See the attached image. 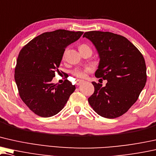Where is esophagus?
Listing matches in <instances>:
<instances>
[{"label":"esophagus","mask_w":156,"mask_h":156,"mask_svg":"<svg viewBox=\"0 0 156 156\" xmlns=\"http://www.w3.org/2000/svg\"><path fill=\"white\" fill-rule=\"evenodd\" d=\"M83 82H84V81L82 80H76V84L79 86V85L82 84V83H83Z\"/></svg>","instance_id":"obj_1"}]
</instances>
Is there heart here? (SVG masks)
<instances>
[{
    "instance_id": "1",
    "label": "heart",
    "mask_w": 156,
    "mask_h": 156,
    "mask_svg": "<svg viewBox=\"0 0 156 156\" xmlns=\"http://www.w3.org/2000/svg\"><path fill=\"white\" fill-rule=\"evenodd\" d=\"M89 48V46H87V45H85V44H83V45H82V46H80V48ZM89 71V69H88V68H87V69H76L73 71V74L74 75L77 76V77L83 78L87 76V74Z\"/></svg>"
}]
</instances>
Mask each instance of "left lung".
<instances>
[{
    "label": "left lung",
    "instance_id": "8db88e82",
    "mask_svg": "<svg viewBox=\"0 0 156 156\" xmlns=\"http://www.w3.org/2000/svg\"><path fill=\"white\" fill-rule=\"evenodd\" d=\"M83 37L91 41L100 58L95 76L107 80L105 87L92 82L95 90L88 99L90 105L105 118L122 115L137 101L146 85V67L143 55L122 36L91 31L85 32Z\"/></svg>",
    "mask_w": 156,
    "mask_h": 156
}]
</instances>
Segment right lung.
I'll return each mask as SVG.
<instances>
[{"instance_id": "add662e5", "label": "right lung", "mask_w": 156, "mask_h": 156, "mask_svg": "<svg viewBox=\"0 0 156 156\" xmlns=\"http://www.w3.org/2000/svg\"><path fill=\"white\" fill-rule=\"evenodd\" d=\"M83 31L58 29L35 37L20 51L15 80L20 98L37 115L48 117L61 110L76 87L65 80L52 83L65 48L77 41Z\"/></svg>"}]
</instances>
